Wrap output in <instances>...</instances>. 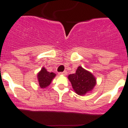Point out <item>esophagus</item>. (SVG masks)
<instances>
[{
    "label": "esophagus",
    "mask_w": 128,
    "mask_h": 128,
    "mask_svg": "<svg viewBox=\"0 0 128 128\" xmlns=\"http://www.w3.org/2000/svg\"><path fill=\"white\" fill-rule=\"evenodd\" d=\"M66 74H67V73H66V71H63V72H59L58 73L59 75H61V76H66Z\"/></svg>",
    "instance_id": "34e87169"
}]
</instances>
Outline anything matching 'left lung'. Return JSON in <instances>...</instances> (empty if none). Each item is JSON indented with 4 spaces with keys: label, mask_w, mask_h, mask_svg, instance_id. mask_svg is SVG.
Listing matches in <instances>:
<instances>
[{
    "label": "left lung",
    "mask_w": 128,
    "mask_h": 128,
    "mask_svg": "<svg viewBox=\"0 0 128 128\" xmlns=\"http://www.w3.org/2000/svg\"><path fill=\"white\" fill-rule=\"evenodd\" d=\"M68 79L76 94L84 96L93 90L96 84V79L91 72L79 66L75 74H70Z\"/></svg>",
    "instance_id": "left-lung-1"
}]
</instances>
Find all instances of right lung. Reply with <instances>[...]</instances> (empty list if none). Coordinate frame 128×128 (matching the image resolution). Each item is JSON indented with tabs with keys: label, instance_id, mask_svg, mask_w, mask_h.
Listing matches in <instances>:
<instances>
[{
	"label": "right lung",
	"instance_id": "obj_1",
	"mask_svg": "<svg viewBox=\"0 0 128 128\" xmlns=\"http://www.w3.org/2000/svg\"><path fill=\"white\" fill-rule=\"evenodd\" d=\"M56 76V74L53 72H48L45 67H43L41 70L38 72L37 78L40 88H45L51 83L53 78Z\"/></svg>",
	"mask_w": 128,
	"mask_h": 128
}]
</instances>
